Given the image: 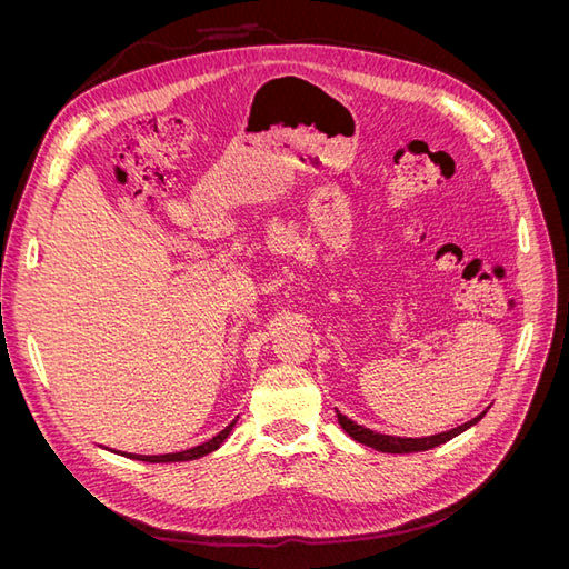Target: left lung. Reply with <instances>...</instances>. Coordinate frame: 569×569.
I'll use <instances>...</instances> for the list:
<instances>
[{"mask_svg":"<svg viewBox=\"0 0 569 569\" xmlns=\"http://www.w3.org/2000/svg\"><path fill=\"white\" fill-rule=\"evenodd\" d=\"M485 416H487V410L479 412L477 418L449 429V432L432 435V437H420V439H410V437H391V435L372 432V429H368L363 425H356L353 420H349L347 416H341V412L337 410V420H339L343 432H347L353 441L366 443V446H370V449H377V451H382V453H418V451H429V449H435V446H441L446 441H451L453 437L462 435L465 429H470L472 425H477Z\"/></svg>","mask_w":569,"mask_h":569,"instance_id":"left-lung-1","label":"left lung"}]
</instances>
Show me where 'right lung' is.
<instances>
[{
    "instance_id": "add662e5",
    "label": "right lung",
    "mask_w": 569,
    "mask_h": 569,
    "mask_svg": "<svg viewBox=\"0 0 569 569\" xmlns=\"http://www.w3.org/2000/svg\"><path fill=\"white\" fill-rule=\"evenodd\" d=\"M234 422H237V420H232V422H230L226 429H222V432H218L213 439L203 441L201 446H194V449L180 451V453H163V456H137V453H120V456L132 458V460H144V462H184V460H197V458H201V456H206V453H213V451H218L220 446H222V441H226V439L230 437V432H232Z\"/></svg>"
}]
</instances>
